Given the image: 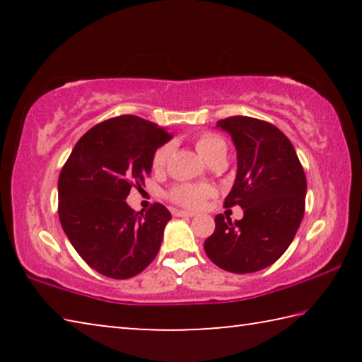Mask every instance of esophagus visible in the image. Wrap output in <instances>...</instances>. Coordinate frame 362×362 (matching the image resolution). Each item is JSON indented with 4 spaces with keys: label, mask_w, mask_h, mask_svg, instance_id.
I'll list each match as a JSON object with an SVG mask.
<instances>
[{
    "label": "esophagus",
    "mask_w": 362,
    "mask_h": 362,
    "mask_svg": "<svg viewBox=\"0 0 362 362\" xmlns=\"http://www.w3.org/2000/svg\"><path fill=\"white\" fill-rule=\"evenodd\" d=\"M173 214L175 217H193L194 216L193 212H188V211H174Z\"/></svg>",
    "instance_id": "obj_1"
}]
</instances>
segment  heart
<instances>
[{
  "mask_svg": "<svg viewBox=\"0 0 362 362\" xmlns=\"http://www.w3.org/2000/svg\"><path fill=\"white\" fill-rule=\"evenodd\" d=\"M194 146L201 156H203L207 163L214 161L218 158H226V144L222 137L217 134L204 132L199 134L194 139ZM170 153V145L164 144L159 145L158 148L153 151L151 156V169L161 170L166 166L168 158ZM212 194V188L207 185H198V183H177V185L170 187L168 189V199L173 201L174 204L188 207V209H198V207L204 203V201Z\"/></svg>",
  "mask_w": 362,
  "mask_h": 362,
  "instance_id": "heart-1",
  "label": "heart"
}]
</instances>
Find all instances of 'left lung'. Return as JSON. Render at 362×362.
Wrapping results in <instances>:
<instances>
[{
	"mask_svg": "<svg viewBox=\"0 0 362 362\" xmlns=\"http://www.w3.org/2000/svg\"><path fill=\"white\" fill-rule=\"evenodd\" d=\"M217 126L238 150L236 180L223 206L243 207L244 217L231 222L218 214L204 250L225 272L254 273L291 246L305 214L306 177L291 140L272 122L230 116Z\"/></svg>",
	"mask_w": 362,
	"mask_h": 362,
	"instance_id": "8db88e82",
	"label": "left lung"
}]
</instances>
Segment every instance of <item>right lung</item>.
I'll return each instance as SVG.
<instances>
[{"mask_svg":"<svg viewBox=\"0 0 362 362\" xmlns=\"http://www.w3.org/2000/svg\"><path fill=\"white\" fill-rule=\"evenodd\" d=\"M169 139L155 122L115 116L90 127L60 170V223L79 257L103 276H136L161 247L170 212L159 203L136 212L126 198L145 185L153 151Z\"/></svg>","mask_w":362,"mask_h":362,"instance_id":"right-lung-1","label":"right lung"}]
</instances>
